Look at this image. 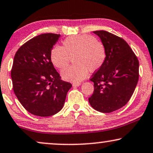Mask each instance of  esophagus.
I'll return each instance as SVG.
<instances>
[{"instance_id": "obj_1", "label": "esophagus", "mask_w": 153, "mask_h": 153, "mask_svg": "<svg viewBox=\"0 0 153 153\" xmlns=\"http://www.w3.org/2000/svg\"><path fill=\"white\" fill-rule=\"evenodd\" d=\"M80 85H81L80 82H73V87H78V86H80Z\"/></svg>"}]
</instances>
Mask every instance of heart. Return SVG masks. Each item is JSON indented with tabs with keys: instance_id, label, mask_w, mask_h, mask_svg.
Listing matches in <instances>:
<instances>
[{
	"instance_id": "1",
	"label": "heart",
	"mask_w": 153,
	"mask_h": 153,
	"mask_svg": "<svg viewBox=\"0 0 153 153\" xmlns=\"http://www.w3.org/2000/svg\"><path fill=\"white\" fill-rule=\"evenodd\" d=\"M63 45L53 47L50 59L53 65L62 70L73 58L75 64L62 72V78L66 81L80 82L87 76L89 70L94 72L101 68L106 59L103 42L89 34L66 38Z\"/></svg>"
}]
</instances>
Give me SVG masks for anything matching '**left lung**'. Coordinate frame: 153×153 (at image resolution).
Masks as SVG:
<instances>
[{
  "mask_svg": "<svg viewBox=\"0 0 153 153\" xmlns=\"http://www.w3.org/2000/svg\"><path fill=\"white\" fill-rule=\"evenodd\" d=\"M93 33L104 45L106 59L90 78L94 90L89 102L96 111L108 113L121 108L131 99L138 80L139 63L123 38L105 30Z\"/></svg>",
  "mask_w": 153,
  "mask_h": 153,
  "instance_id": "8db88e82",
  "label": "left lung"
}]
</instances>
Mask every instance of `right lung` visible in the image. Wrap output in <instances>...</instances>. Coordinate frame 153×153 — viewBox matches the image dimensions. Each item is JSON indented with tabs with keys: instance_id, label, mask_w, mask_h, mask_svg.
<instances>
[{
	"instance_id": "1",
	"label": "right lung",
	"mask_w": 153,
	"mask_h": 153,
	"mask_svg": "<svg viewBox=\"0 0 153 153\" xmlns=\"http://www.w3.org/2000/svg\"><path fill=\"white\" fill-rule=\"evenodd\" d=\"M59 34L43 33L20 47L14 57L11 78L18 100L28 112L48 117L62 109L70 82L61 77L51 62V50Z\"/></svg>"
}]
</instances>
